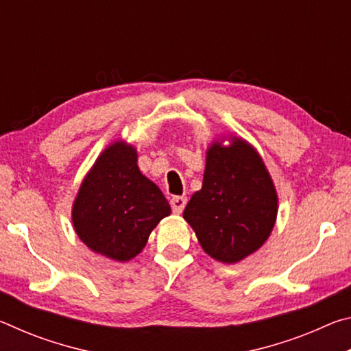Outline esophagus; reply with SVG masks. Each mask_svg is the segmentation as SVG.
Here are the masks:
<instances>
[{"label":"esophagus","instance_id":"34e87169","mask_svg":"<svg viewBox=\"0 0 351 351\" xmlns=\"http://www.w3.org/2000/svg\"><path fill=\"white\" fill-rule=\"evenodd\" d=\"M187 204V198L186 197H173L170 199V206L171 210L175 213H181L184 210V207Z\"/></svg>","mask_w":351,"mask_h":351}]
</instances>
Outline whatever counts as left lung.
<instances>
[{"label":"left lung","mask_w":351,"mask_h":351,"mask_svg":"<svg viewBox=\"0 0 351 351\" xmlns=\"http://www.w3.org/2000/svg\"><path fill=\"white\" fill-rule=\"evenodd\" d=\"M277 217V193L263 161L241 139L207 150L203 187L184 209L204 251L235 263L257 251Z\"/></svg>","instance_id":"obj_1"}]
</instances>
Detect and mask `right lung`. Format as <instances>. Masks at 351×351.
<instances>
[{"label": "right lung", "mask_w": 351, "mask_h": 351, "mask_svg": "<svg viewBox=\"0 0 351 351\" xmlns=\"http://www.w3.org/2000/svg\"><path fill=\"white\" fill-rule=\"evenodd\" d=\"M167 215V199L141 173L138 154L125 142L112 144L100 154L73 207L80 240L94 252L117 261L136 257Z\"/></svg>", "instance_id": "1"}]
</instances>
